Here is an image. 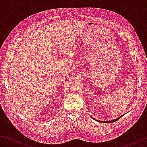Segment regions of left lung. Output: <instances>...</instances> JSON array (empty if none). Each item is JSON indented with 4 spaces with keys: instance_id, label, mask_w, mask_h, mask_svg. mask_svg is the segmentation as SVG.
Masks as SVG:
<instances>
[{
    "instance_id": "8db88e82",
    "label": "left lung",
    "mask_w": 147,
    "mask_h": 147,
    "mask_svg": "<svg viewBox=\"0 0 147 147\" xmlns=\"http://www.w3.org/2000/svg\"><path fill=\"white\" fill-rule=\"evenodd\" d=\"M122 116H123V115H122ZM122 116H120V117H118V118H117V119H114V120H109V121H101V120H96V119H94V120H97V122H107V123H111V122H115L116 120H117L118 119H119L120 117H121Z\"/></svg>"
}]
</instances>
